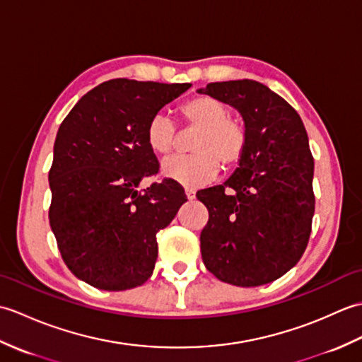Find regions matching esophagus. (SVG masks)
Here are the masks:
<instances>
[{
    "instance_id": "esophagus-1",
    "label": "esophagus",
    "mask_w": 362,
    "mask_h": 362,
    "mask_svg": "<svg viewBox=\"0 0 362 362\" xmlns=\"http://www.w3.org/2000/svg\"><path fill=\"white\" fill-rule=\"evenodd\" d=\"M185 194H187V197H188V201H194V199H196V193H194L193 189H187Z\"/></svg>"
}]
</instances>
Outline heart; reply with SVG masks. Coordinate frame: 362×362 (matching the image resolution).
<instances>
[{"mask_svg": "<svg viewBox=\"0 0 362 362\" xmlns=\"http://www.w3.org/2000/svg\"><path fill=\"white\" fill-rule=\"evenodd\" d=\"M180 113L197 134L191 143L193 156L171 157L161 165L166 179L187 188H201L216 179L219 163L233 168L241 161L247 136L240 121L228 118V107L213 96H194L183 103ZM177 129L165 113H156L146 127V143L157 156L173 151Z\"/></svg>", "mask_w": 362, "mask_h": 362, "instance_id": "obj_1", "label": "heart"}]
</instances>
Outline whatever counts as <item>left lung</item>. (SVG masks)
Listing matches in <instances>:
<instances>
[{"label":"left lung","mask_w":362,"mask_h":362,"mask_svg":"<svg viewBox=\"0 0 362 362\" xmlns=\"http://www.w3.org/2000/svg\"><path fill=\"white\" fill-rule=\"evenodd\" d=\"M209 95L241 115L247 144L224 185L196 194L209 222L201 233L205 267L224 283L252 288L297 264L314 216V160L302 118L257 81L211 82Z\"/></svg>","instance_id":"left-lung-1"}]
</instances>
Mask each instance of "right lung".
Wrapping results in <instances>:
<instances>
[{"instance_id":"add662e5","label":"right lung","mask_w":362,"mask_h":362,"mask_svg":"<svg viewBox=\"0 0 362 362\" xmlns=\"http://www.w3.org/2000/svg\"><path fill=\"white\" fill-rule=\"evenodd\" d=\"M191 83L112 79L83 95L54 143L49 224L68 269L91 286L124 291L152 275L157 232L187 202L173 180L140 189L158 173L146 127Z\"/></svg>"}]
</instances>
